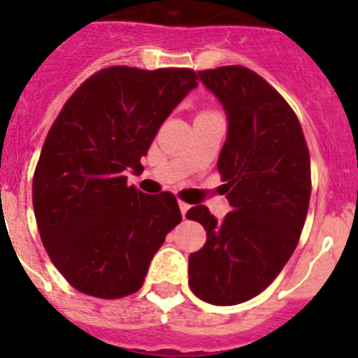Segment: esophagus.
Returning a JSON list of instances; mask_svg holds the SVG:
<instances>
[{
    "label": "esophagus",
    "instance_id": "34e87169",
    "mask_svg": "<svg viewBox=\"0 0 358 358\" xmlns=\"http://www.w3.org/2000/svg\"><path fill=\"white\" fill-rule=\"evenodd\" d=\"M189 204H185V202H180V212H182V217L185 219V213L189 212Z\"/></svg>",
    "mask_w": 358,
    "mask_h": 358
}]
</instances>
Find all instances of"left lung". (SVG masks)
<instances>
[{"instance_id": "1", "label": "left lung", "mask_w": 358, "mask_h": 358, "mask_svg": "<svg viewBox=\"0 0 358 358\" xmlns=\"http://www.w3.org/2000/svg\"><path fill=\"white\" fill-rule=\"evenodd\" d=\"M199 78L227 115L217 169L232 210L223 221L202 204L187 212L206 230V245L189 255V288L229 306L264 292L297 247L310 201V156L292 108L252 70L221 66Z\"/></svg>"}]
</instances>
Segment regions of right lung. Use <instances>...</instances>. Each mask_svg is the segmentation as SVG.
Returning <instances> with one entry per match:
<instances>
[{
    "instance_id": "obj_1",
    "label": "right lung",
    "mask_w": 358,
    "mask_h": 358,
    "mask_svg": "<svg viewBox=\"0 0 358 358\" xmlns=\"http://www.w3.org/2000/svg\"><path fill=\"white\" fill-rule=\"evenodd\" d=\"M199 78L189 69L111 66L69 98L42 146L33 210L53 266L81 294L119 299L143 286L182 221L173 193L128 185L157 129Z\"/></svg>"
}]
</instances>
